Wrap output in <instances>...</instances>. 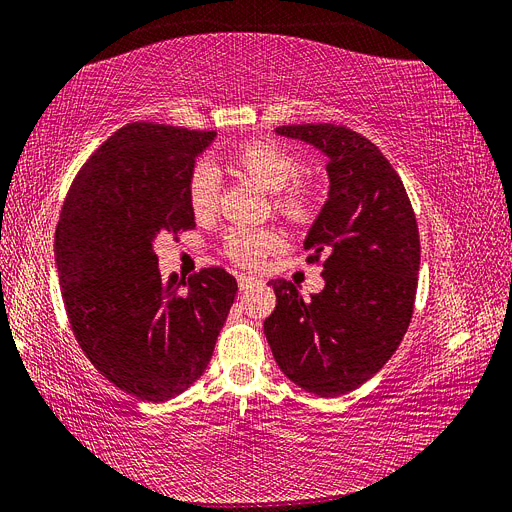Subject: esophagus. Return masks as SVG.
Wrapping results in <instances>:
<instances>
[{
	"instance_id": "1",
	"label": "esophagus",
	"mask_w": 512,
	"mask_h": 512,
	"mask_svg": "<svg viewBox=\"0 0 512 512\" xmlns=\"http://www.w3.org/2000/svg\"><path fill=\"white\" fill-rule=\"evenodd\" d=\"M255 278H251V276H244V274H238V287H240V291H244V289H249V287H253L255 285Z\"/></svg>"
}]
</instances>
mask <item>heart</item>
I'll use <instances>...</instances> for the list:
<instances>
[{"label": "heart", "instance_id": "b5f03b06", "mask_svg": "<svg viewBox=\"0 0 512 512\" xmlns=\"http://www.w3.org/2000/svg\"><path fill=\"white\" fill-rule=\"evenodd\" d=\"M225 168L274 194V208L291 223H304L312 215V189L297 181L301 162L297 156L276 143H246L225 160ZM189 208L198 219H206L217 208V177L208 166H198L189 179ZM280 238L270 230H249L238 227L225 236L223 249L232 261L244 268H255L276 251Z\"/></svg>", "mask_w": 512, "mask_h": 512}]
</instances>
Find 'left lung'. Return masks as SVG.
Here are the masks:
<instances>
[{
  "instance_id": "8db88e82",
  "label": "left lung",
  "mask_w": 512,
  "mask_h": 512,
  "mask_svg": "<svg viewBox=\"0 0 512 512\" xmlns=\"http://www.w3.org/2000/svg\"><path fill=\"white\" fill-rule=\"evenodd\" d=\"M327 158L329 196L304 240L323 257L325 289L301 297L272 280L276 308L263 323L280 371L333 399L365 384L403 342L420 272V234L405 185L369 139L335 124L278 126Z\"/></svg>"
}]
</instances>
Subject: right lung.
Returning <instances> with one entry per match:
<instances>
[{
    "mask_svg": "<svg viewBox=\"0 0 512 512\" xmlns=\"http://www.w3.org/2000/svg\"><path fill=\"white\" fill-rule=\"evenodd\" d=\"M217 137L151 122L120 128L90 156L54 234L65 310L101 375L147 403L173 399L211 361L238 291L223 268L162 278L156 240L196 225L189 179Z\"/></svg>",
    "mask_w": 512,
    "mask_h": 512,
    "instance_id": "obj_1",
    "label": "right lung"
}]
</instances>
